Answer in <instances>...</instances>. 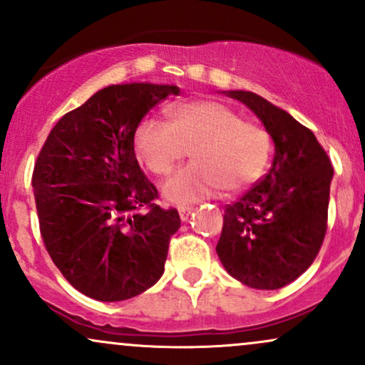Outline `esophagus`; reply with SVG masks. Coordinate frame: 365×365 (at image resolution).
Instances as JSON below:
<instances>
[{
	"label": "esophagus",
	"mask_w": 365,
	"mask_h": 365,
	"mask_svg": "<svg viewBox=\"0 0 365 365\" xmlns=\"http://www.w3.org/2000/svg\"><path fill=\"white\" fill-rule=\"evenodd\" d=\"M190 212H192V207H178V215L182 221H187L188 216H190Z\"/></svg>",
	"instance_id": "esophagus-1"
}]
</instances>
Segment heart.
Segmentation results:
<instances>
[{
	"instance_id": "obj_1",
	"label": "heart",
	"mask_w": 365,
	"mask_h": 365,
	"mask_svg": "<svg viewBox=\"0 0 365 365\" xmlns=\"http://www.w3.org/2000/svg\"><path fill=\"white\" fill-rule=\"evenodd\" d=\"M135 150L150 173L166 177L192 150L194 165L163 188L171 204H192L226 188L238 192L264 173L271 137L259 125L242 121L232 108L209 99L180 103L171 121L149 116L135 132Z\"/></svg>"
}]
</instances>
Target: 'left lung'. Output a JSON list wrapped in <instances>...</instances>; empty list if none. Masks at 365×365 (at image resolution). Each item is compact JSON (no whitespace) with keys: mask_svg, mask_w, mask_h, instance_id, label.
Listing matches in <instances>:
<instances>
[{"mask_svg":"<svg viewBox=\"0 0 365 365\" xmlns=\"http://www.w3.org/2000/svg\"><path fill=\"white\" fill-rule=\"evenodd\" d=\"M226 94L262 121L274 142V159L266 177L226 206L216 252L240 283L278 290L319 254L333 166L316 135L287 111L249 91Z\"/></svg>","mask_w":365,"mask_h":365,"instance_id":"obj_1","label":"left lung"}]
</instances>
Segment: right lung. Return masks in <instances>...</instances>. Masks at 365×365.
I'll return each mask as SVG.
<instances>
[{
  "mask_svg": "<svg viewBox=\"0 0 365 365\" xmlns=\"http://www.w3.org/2000/svg\"><path fill=\"white\" fill-rule=\"evenodd\" d=\"M177 86L121 83L96 92L54 125L32 187L41 237L66 282L101 302L132 299L163 276L177 209L154 204L133 150L140 120Z\"/></svg>",
  "mask_w": 365,
  "mask_h": 365,
  "instance_id": "right-lung-1",
  "label": "right lung"
}]
</instances>
